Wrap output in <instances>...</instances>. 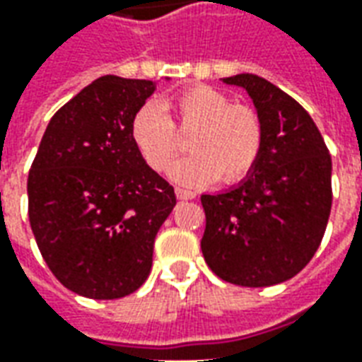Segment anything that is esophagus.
<instances>
[{
  "label": "esophagus",
  "mask_w": 362,
  "mask_h": 362,
  "mask_svg": "<svg viewBox=\"0 0 362 362\" xmlns=\"http://www.w3.org/2000/svg\"><path fill=\"white\" fill-rule=\"evenodd\" d=\"M174 192H176V197H178V199H194V197H196V194H194L192 189L176 188Z\"/></svg>",
  "instance_id": "obj_1"
}]
</instances>
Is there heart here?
<instances>
[{"label": "heart", "instance_id": "obj_1", "mask_svg": "<svg viewBox=\"0 0 362 362\" xmlns=\"http://www.w3.org/2000/svg\"><path fill=\"white\" fill-rule=\"evenodd\" d=\"M166 110H174L180 129L194 127L188 137V149L194 153L178 158L168 170L176 184L196 188L217 178L223 184H235L252 173L264 147L259 114L207 85L180 90L163 104L149 100L137 108L129 134L151 168H166L180 149Z\"/></svg>", "mask_w": 362, "mask_h": 362}]
</instances>
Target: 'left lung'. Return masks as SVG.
Listing matches in <instances>:
<instances>
[{"label":"left lung","instance_id":"8db88e82","mask_svg":"<svg viewBox=\"0 0 362 362\" xmlns=\"http://www.w3.org/2000/svg\"><path fill=\"white\" fill-rule=\"evenodd\" d=\"M223 83L248 93L264 147L236 186L202 196V252L221 279L272 287L295 277L318 250L332 209V157L310 114L279 87L252 74Z\"/></svg>","mask_w":362,"mask_h":362}]
</instances>
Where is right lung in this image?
Here are the masks:
<instances>
[{"mask_svg": "<svg viewBox=\"0 0 362 362\" xmlns=\"http://www.w3.org/2000/svg\"><path fill=\"white\" fill-rule=\"evenodd\" d=\"M157 83L104 75L64 104L28 174V219L52 273L77 295L110 300L149 277L174 188L151 168L129 126Z\"/></svg>", "mask_w": 362, "mask_h": 362, "instance_id": "1", "label": "right lung"}]
</instances>
